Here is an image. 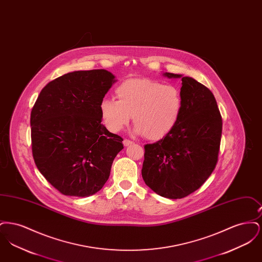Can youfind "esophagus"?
<instances>
[{
  "mask_svg": "<svg viewBox=\"0 0 262 262\" xmlns=\"http://www.w3.org/2000/svg\"><path fill=\"white\" fill-rule=\"evenodd\" d=\"M123 143H124V145L125 146H128V145H132V144H134V141H132V140H129V139H124V141H123Z\"/></svg>",
  "mask_w": 262,
  "mask_h": 262,
  "instance_id": "obj_1",
  "label": "esophagus"
}]
</instances>
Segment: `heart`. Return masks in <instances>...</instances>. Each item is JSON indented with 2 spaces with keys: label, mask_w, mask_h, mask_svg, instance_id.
Segmentation results:
<instances>
[{
  "label": "heart",
  "mask_w": 262,
  "mask_h": 262,
  "mask_svg": "<svg viewBox=\"0 0 262 262\" xmlns=\"http://www.w3.org/2000/svg\"><path fill=\"white\" fill-rule=\"evenodd\" d=\"M117 100L103 99L100 114L105 126L118 133L133 116L137 132L157 140L170 134L183 111V96L173 84H162L150 78H128L116 89Z\"/></svg>",
  "instance_id": "obj_1"
}]
</instances>
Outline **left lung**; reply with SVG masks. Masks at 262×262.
I'll use <instances>...</instances> for the list:
<instances>
[{
  "mask_svg": "<svg viewBox=\"0 0 262 262\" xmlns=\"http://www.w3.org/2000/svg\"><path fill=\"white\" fill-rule=\"evenodd\" d=\"M182 78L183 111L173 130L144 145L141 174L163 198L178 200L199 189L214 171L222 136V117L211 91L192 77Z\"/></svg>",
  "mask_w": 262,
  "mask_h": 262,
  "instance_id": "8db88e82",
  "label": "left lung"
}]
</instances>
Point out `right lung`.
Segmentation results:
<instances>
[{"label": "right lung", "mask_w": 262, "mask_h": 262, "mask_svg": "<svg viewBox=\"0 0 262 262\" xmlns=\"http://www.w3.org/2000/svg\"><path fill=\"white\" fill-rule=\"evenodd\" d=\"M106 70L77 71L43 88L31 110V146L40 173L62 194L90 196L109 179L123 138L103 124L100 103L115 82Z\"/></svg>", "instance_id": "add662e5"}]
</instances>
